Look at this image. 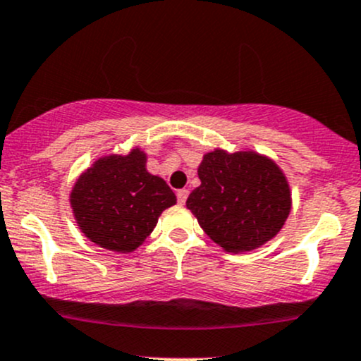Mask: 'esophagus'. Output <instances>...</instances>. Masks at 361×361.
I'll return each mask as SVG.
<instances>
[{"instance_id":"34e87169","label":"esophagus","mask_w":361,"mask_h":361,"mask_svg":"<svg viewBox=\"0 0 361 361\" xmlns=\"http://www.w3.org/2000/svg\"><path fill=\"white\" fill-rule=\"evenodd\" d=\"M188 196H189L188 189H179V191H177V201H179V204H184L185 200H188Z\"/></svg>"}]
</instances>
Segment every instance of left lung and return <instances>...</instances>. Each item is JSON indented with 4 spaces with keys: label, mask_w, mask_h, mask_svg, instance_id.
<instances>
[{
    "label": "left lung",
    "mask_w": 361,
    "mask_h": 361,
    "mask_svg": "<svg viewBox=\"0 0 361 361\" xmlns=\"http://www.w3.org/2000/svg\"><path fill=\"white\" fill-rule=\"evenodd\" d=\"M201 185L188 208L212 240L228 252H245L271 240L291 208L288 182L274 161L252 152L214 149L202 159Z\"/></svg>",
    "instance_id": "obj_1"
}]
</instances>
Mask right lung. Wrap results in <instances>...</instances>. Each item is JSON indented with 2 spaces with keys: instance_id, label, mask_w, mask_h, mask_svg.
Returning a JSON list of instances; mask_svg holds the SVG:
<instances>
[{
  "instance_id": "obj_1",
  "label": "right lung",
  "mask_w": 361,
  "mask_h": 361,
  "mask_svg": "<svg viewBox=\"0 0 361 361\" xmlns=\"http://www.w3.org/2000/svg\"><path fill=\"white\" fill-rule=\"evenodd\" d=\"M147 155L97 160L76 180L71 208L82 232L104 249L131 252L153 232L164 209L176 204L167 182L147 170Z\"/></svg>"
}]
</instances>
